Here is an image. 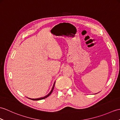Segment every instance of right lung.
<instances>
[{
	"label": "right lung",
	"instance_id": "1",
	"mask_svg": "<svg viewBox=\"0 0 120 120\" xmlns=\"http://www.w3.org/2000/svg\"><path fill=\"white\" fill-rule=\"evenodd\" d=\"M55 82H56V81H55V82H54V83L53 86H52V90H51V91H50L49 93L48 94H47L46 96H44V97H41V98H37V99H31V98H29V99H31V100H34V101H37V100H42V99H44L46 98L47 97H48L49 95H51V94H52V90H54V86H55Z\"/></svg>",
	"mask_w": 120,
	"mask_h": 120
}]
</instances>
